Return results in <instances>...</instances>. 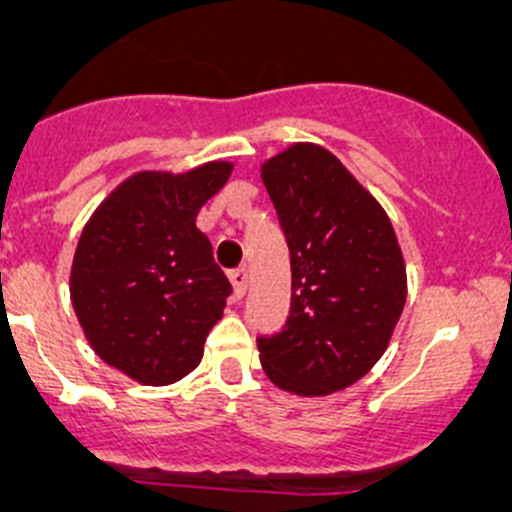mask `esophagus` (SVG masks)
Instances as JSON below:
<instances>
[{"instance_id": "obj_1", "label": "esophagus", "mask_w": 512, "mask_h": 512, "mask_svg": "<svg viewBox=\"0 0 512 512\" xmlns=\"http://www.w3.org/2000/svg\"><path fill=\"white\" fill-rule=\"evenodd\" d=\"M232 289H235V297H242L247 292V270L245 267H237V270L230 272Z\"/></svg>"}]
</instances>
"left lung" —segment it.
Here are the masks:
<instances>
[{
  "instance_id": "obj_1",
  "label": "left lung",
  "mask_w": 512,
  "mask_h": 512,
  "mask_svg": "<svg viewBox=\"0 0 512 512\" xmlns=\"http://www.w3.org/2000/svg\"><path fill=\"white\" fill-rule=\"evenodd\" d=\"M292 265L282 332L257 339L270 381L327 396L359 381L389 347L406 304L394 225L334 153L294 143L262 163Z\"/></svg>"
}]
</instances>
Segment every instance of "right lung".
<instances>
[{
	"label": "right lung",
	"mask_w": 512,
	"mask_h": 512,
	"mask_svg": "<svg viewBox=\"0 0 512 512\" xmlns=\"http://www.w3.org/2000/svg\"><path fill=\"white\" fill-rule=\"evenodd\" d=\"M232 163L143 170L96 208L76 245L71 304L91 349L146 386L183 379L203 359L232 287L195 227Z\"/></svg>",
	"instance_id": "obj_1"
}]
</instances>
